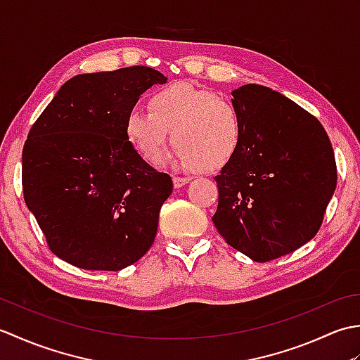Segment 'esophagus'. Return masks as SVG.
Returning <instances> with one entry per match:
<instances>
[{"mask_svg":"<svg viewBox=\"0 0 360 360\" xmlns=\"http://www.w3.org/2000/svg\"><path fill=\"white\" fill-rule=\"evenodd\" d=\"M188 181H190L188 178H179V176H174V178H173V186H174V188H181V187L187 186Z\"/></svg>","mask_w":360,"mask_h":360,"instance_id":"obj_1","label":"esophagus"}]
</instances>
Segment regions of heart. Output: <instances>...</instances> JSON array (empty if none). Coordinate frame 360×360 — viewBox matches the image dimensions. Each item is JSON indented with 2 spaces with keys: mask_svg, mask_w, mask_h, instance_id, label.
Here are the masks:
<instances>
[{
  "mask_svg": "<svg viewBox=\"0 0 360 360\" xmlns=\"http://www.w3.org/2000/svg\"><path fill=\"white\" fill-rule=\"evenodd\" d=\"M148 110L131 108L124 124L127 142L145 162H156L172 131V155L162 162L213 173L232 162L243 128L235 106L209 89L174 82L148 97Z\"/></svg>",
  "mask_w": 360,
  "mask_h": 360,
  "instance_id": "heart-1",
  "label": "heart"
}]
</instances>
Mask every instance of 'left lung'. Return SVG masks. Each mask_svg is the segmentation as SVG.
Returning <instances> with one entry per match:
<instances>
[{
	"label": "left lung",
	"mask_w": 360,
	"mask_h": 360,
	"mask_svg": "<svg viewBox=\"0 0 360 360\" xmlns=\"http://www.w3.org/2000/svg\"><path fill=\"white\" fill-rule=\"evenodd\" d=\"M243 137L215 176L212 217L227 244L264 263L314 238L338 184L335 159L320 122L267 86L232 91Z\"/></svg>",
	"instance_id": "left-lung-1"
}]
</instances>
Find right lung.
Instances as JSON below:
<instances>
[{
  "mask_svg": "<svg viewBox=\"0 0 360 360\" xmlns=\"http://www.w3.org/2000/svg\"><path fill=\"white\" fill-rule=\"evenodd\" d=\"M167 77L148 66L79 74L22 148V193L51 250L86 271H122L151 248L173 182L125 139L128 111Z\"/></svg>",
  "mask_w": 360,
  "mask_h": 360,
  "instance_id": "add662e5",
  "label": "right lung"
}]
</instances>
